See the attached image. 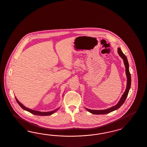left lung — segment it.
<instances>
[{
	"mask_svg": "<svg viewBox=\"0 0 147 147\" xmlns=\"http://www.w3.org/2000/svg\"><path fill=\"white\" fill-rule=\"evenodd\" d=\"M117 53H119V55H120V56L123 59V63H124V65L125 66V68H126L125 71H126V76H127V86H126V90H125V92L123 93V94L121 99L120 100L119 102L117 103V105L112 107L109 109H105V110H91V109H89L88 108H86V109L88 112H90L91 113H92L93 114H108V113H109L111 112H113L115 110H117V109L119 108L121 106L123 105V103L125 102V100L127 97V95H128L129 92V88H131V74H130V73H129V62H128V61H127L126 56L123 54L120 48H118Z\"/></svg>",
	"mask_w": 147,
	"mask_h": 147,
	"instance_id": "8db88e82",
	"label": "left lung"
}]
</instances>
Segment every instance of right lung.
Masks as SVG:
<instances>
[{
  "mask_svg": "<svg viewBox=\"0 0 147 147\" xmlns=\"http://www.w3.org/2000/svg\"><path fill=\"white\" fill-rule=\"evenodd\" d=\"M15 98H16V101H17L18 104L20 105V106L22 109H24V110H26V111H27L30 112V113H32V114H34V115H41V116L50 115H51V114H53L55 112H56V111L59 109V108H58V109H56V110H54V111H53L48 112H39V111H36L32 110V109H29V108H27V107H24L23 105H22V104H21V103L18 100V99H17L16 97H15Z\"/></svg>",
  "mask_w": 147,
  "mask_h": 147,
  "instance_id": "add662e5",
  "label": "right lung"
}]
</instances>
